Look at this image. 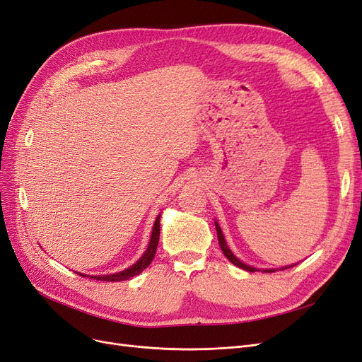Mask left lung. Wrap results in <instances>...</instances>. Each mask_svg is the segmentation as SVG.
Returning <instances> with one entry per match:
<instances>
[{
  "label": "left lung",
  "mask_w": 362,
  "mask_h": 362,
  "mask_svg": "<svg viewBox=\"0 0 362 362\" xmlns=\"http://www.w3.org/2000/svg\"><path fill=\"white\" fill-rule=\"evenodd\" d=\"M216 223V230H217V238H218V244H220V248H221V252H223V255L226 256L232 264L235 265V267H238V268H241V269H244V271H248V272H255V271H264V272H274V271H277L276 268H265V269H260V268H255V267H252V265H247V264H244L243 260H240L238 257H236L232 252H230V248L228 247V244H226V240H224V235H223V232H221V228H220V224L217 223V220L214 221ZM296 265V264H295ZM295 265H288V267H283V268H280V269H286V268H291V267H295Z\"/></svg>",
  "instance_id": "obj_1"
}]
</instances>
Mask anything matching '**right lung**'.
<instances>
[{
	"instance_id": "1",
	"label": "right lung",
	"mask_w": 362,
	"mask_h": 362,
	"mask_svg": "<svg viewBox=\"0 0 362 362\" xmlns=\"http://www.w3.org/2000/svg\"><path fill=\"white\" fill-rule=\"evenodd\" d=\"M160 217H161V214H158L156 221H154L151 238H149V244L146 247V250L138 259V262H136V264H133L132 267L126 268L124 271L114 272V274H106V276H86V274L78 272L79 276H82V277H91L94 280H102V281H124V280H129V279H132L134 276H139V274L145 268H148L149 264H151L154 256H156V250H157V245H158V238H160Z\"/></svg>"
}]
</instances>
